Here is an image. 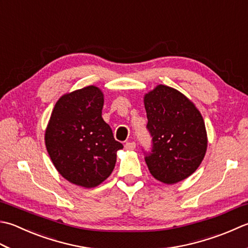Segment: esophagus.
<instances>
[{
    "label": "esophagus",
    "instance_id": "1",
    "mask_svg": "<svg viewBox=\"0 0 248 248\" xmlns=\"http://www.w3.org/2000/svg\"><path fill=\"white\" fill-rule=\"evenodd\" d=\"M135 146H137V144H135L134 142H127L124 145V148L127 150H133L135 148Z\"/></svg>",
    "mask_w": 248,
    "mask_h": 248
}]
</instances>
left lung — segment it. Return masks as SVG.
<instances>
[{"mask_svg": "<svg viewBox=\"0 0 248 248\" xmlns=\"http://www.w3.org/2000/svg\"><path fill=\"white\" fill-rule=\"evenodd\" d=\"M144 104L152 137V148L144 152L150 174L168 185L190 176L207 147L200 111L181 92L163 85L145 95Z\"/></svg>", "mask_w": 248, "mask_h": 248, "instance_id": "8db88e82", "label": "left lung"}]
</instances>
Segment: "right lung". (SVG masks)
Returning a JSON list of instances; mask_svg holds the SVG:
<instances>
[{"label":"right lung","instance_id":"obj_1","mask_svg":"<svg viewBox=\"0 0 248 248\" xmlns=\"http://www.w3.org/2000/svg\"><path fill=\"white\" fill-rule=\"evenodd\" d=\"M104 99L88 86L59 99L51 113L45 143L53 166L67 181L85 188L100 185L113 172L123 144L102 118Z\"/></svg>","mask_w":248,"mask_h":248}]
</instances>
